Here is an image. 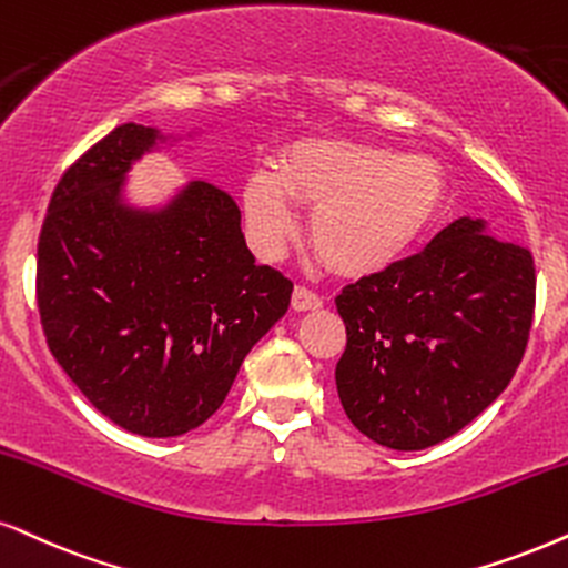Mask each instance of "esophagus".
<instances>
[{"label":"esophagus","instance_id":"esophagus-1","mask_svg":"<svg viewBox=\"0 0 568 568\" xmlns=\"http://www.w3.org/2000/svg\"><path fill=\"white\" fill-rule=\"evenodd\" d=\"M321 305H324V300H321L313 290H305V286H295V292H292V311H295V313L318 311Z\"/></svg>","mask_w":568,"mask_h":568}]
</instances>
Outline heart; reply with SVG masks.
<instances>
[{"label":"heart","mask_w":568,"mask_h":568,"mask_svg":"<svg viewBox=\"0 0 568 568\" xmlns=\"http://www.w3.org/2000/svg\"><path fill=\"white\" fill-rule=\"evenodd\" d=\"M445 173L434 160L339 139H305L276 171L244 184V219L257 252L278 255L295 236L290 200L313 205L311 244L339 276L363 278L408 257L443 213Z\"/></svg>","instance_id":"heart-1"}]
</instances>
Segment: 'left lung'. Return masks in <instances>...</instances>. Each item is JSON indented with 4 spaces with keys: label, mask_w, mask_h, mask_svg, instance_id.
I'll return each instance as SVG.
<instances>
[{
    "label": "left lung",
    "mask_w": 568,
    "mask_h": 568,
    "mask_svg": "<svg viewBox=\"0 0 568 568\" xmlns=\"http://www.w3.org/2000/svg\"><path fill=\"white\" fill-rule=\"evenodd\" d=\"M342 408L392 450H424L471 424L514 379L535 316V261L458 219L424 252L347 284Z\"/></svg>",
    "instance_id": "1"
}]
</instances>
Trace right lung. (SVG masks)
<instances>
[{
  "label": "right lung",
  "instance_id": "1",
  "mask_svg": "<svg viewBox=\"0 0 568 568\" xmlns=\"http://www.w3.org/2000/svg\"><path fill=\"white\" fill-rule=\"evenodd\" d=\"M123 123L62 173L39 236L47 345L102 416L142 437H179L226 400L242 361L290 307L292 282L257 265L236 202L189 181L160 207L123 197L160 144Z\"/></svg>",
  "mask_w": 568,
  "mask_h": 568
}]
</instances>
